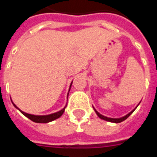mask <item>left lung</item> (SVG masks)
I'll use <instances>...</instances> for the list:
<instances>
[{
  "label": "left lung",
  "mask_w": 157,
  "mask_h": 157,
  "mask_svg": "<svg viewBox=\"0 0 157 157\" xmlns=\"http://www.w3.org/2000/svg\"><path fill=\"white\" fill-rule=\"evenodd\" d=\"M139 104H140V103H139ZM138 105L136 106V108L138 107ZM136 108L133 109L131 112L128 113V114H126V115H124V117H121V118H109V117H106V116L102 115V114H101V113H99L98 112V111H97L95 109H94V107H93V109H94V111H95L96 113H97V115L98 116L99 118H101V119H103V120H106V121L111 122V123H115V124H118V123H121V122H123L124 120H125L126 118H128V116H130V114H131L132 113L135 111V109H136Z\"/></svg>",
  "instance_id": "1"
}]
</instances>
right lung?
Instances as JSON below:
<instances>
[{"mask_svg":"<svg viewBox=\"0 0 157 157\" xmlns=\"http://www.w3.org/2000/svg\"><path fill=\"white\" fill-rule=\"evenodd\" d=\"M72 82H73V81H72L71 83V85H70V88H69L68 93H67V99H68L69 92H70V90H71V87ZM12 102L16 109H18L19 111L22 113L23 115L26 116L27 118H29V119H30V120H32L33 122H35V123H40V124H46V123H49V122L54 121V120H55V119H57V118H59V117L64 113L65 108H66V105H67V104H66V105L65 106V108H63L61 110H59V111H58V112H56V113H51V114H48V115H34V114H30V113H27L22 111L21 109H18V108L16 106L15 103H13L12 100Z\"/></svg>","mask_w":157,"mask_h":157,"instance_id":"obj_1","label":"right lung"}]
</instances>
